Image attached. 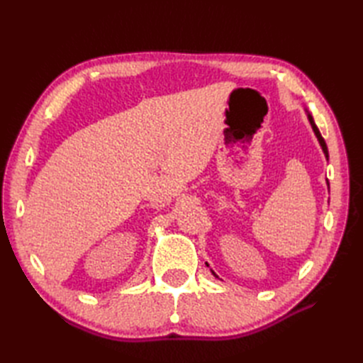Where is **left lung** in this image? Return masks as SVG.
<instances>
[{"label":"left lung","instance_id":"8db88e82","mask_svg":"<svg viewBox=\"0 0 363 363\" xmlns=\"http://www.w3.org/2000/svg\"><path fill=\"white\" fill-rule=\"evenodd\" d=\"M306 113H307V119H309V123H311V125H312V128H313V133H315V136H316L318 142H320V145H321V148H323V151H324L325 159L328 160V150H327V145H325V140H324V138L321 136L320 130H318V127H316V124H315V121H313L312 115L309 113V111H307V108H306ZM327 184H328V182H327ZM212 274H213V276L218 279V276H216V274H215L213 271H212Z\"/></svg>","mask_w":363,"mask_h":363}]
</instances>
